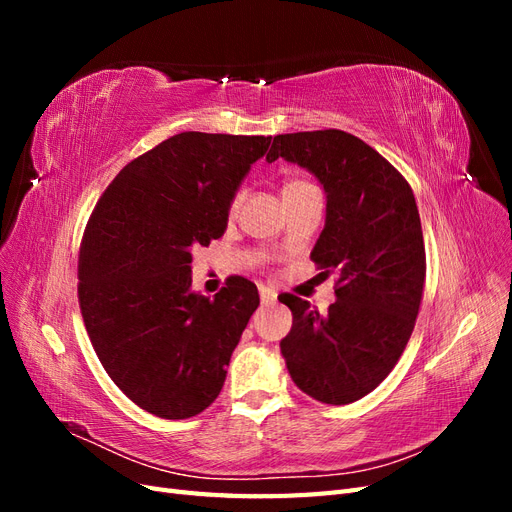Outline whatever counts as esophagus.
I'll return each instance as SVG.
<instances>
[{
  "label": "esophagus",
  "mask_w": 512,
  "mask_h": 512,
  "mask_svg": "<svg viewBox=\"0 0 512 512\" xmlns=\"http://www.w3.org/2000/svg\"><path fill=\"white\" fill-rule=\"evenodd\" d=\"M258 292H260V301L262 305H269V303H275L277 299V292L269 286H258Z\"/></svg>",
  "instance_id": "obj_1"
}]
</instances>
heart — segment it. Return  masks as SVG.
Instances as JSON below:
<instances>
[{
    "label": "heart",
    "mask_w": 512,
    "mask_h": 512,
    "mask_svg": "<svg viewBox=\"0 0 512 512\" xmlns=\"http://www.w3.org/2000/svg\"><path fill=\"white\" fill-rule=\"evenodd\" d=\"M307 188H316V185H312V183L305 181V179H288V181L284 183V190H282V194H284V196H288V194L301 192V190H307ZM241 200H243V190H237L235 194H232V198H230L228 211H230V213H235V211L239 209V205H241Z\"/></svg>",
    "instance_id": "heart-1"
}]
</instances>
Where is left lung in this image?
Masks as SVG:
<instances>
[{"label": "left lung", "instance_id": "1", "mask_svg": "<svg viewBox=\"0 0 512 512\" xmlns=\"http://www.w3.org/2000/svg\"><path fill=\"white\" fill-rule=\"evenodd\" d=\"M284 158L318 177L327 224L312 252L322 273L337 271L327 314L297 294L282 339L290 378L322 404L365 397L391 374L414 331L425 288V241L410 183L380 153L344 130L273 138L267 160Z\"/></svg>", "mask_w": 512, "mask_h": 512}]
</instances>
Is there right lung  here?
<instances>
[{"instance_id": "add662e5", "label": "right lung", "mask_w": 512, "mask_h": 512, "mask_svg": "<svg viewBox=\"0 0 512 512\" xmlns=\"http://www.w3.org/2000/svg\"><path fill=\"white\" fill-rule=\"evenodd\" d=\"M271 136L181 132L130 164L91 211L79 305L102 367L138 408L190 418L220 395L232 350L260 303L230 275L194 294L192 252L220 239L228 203Z\"/></svg>"}]
</instances>
